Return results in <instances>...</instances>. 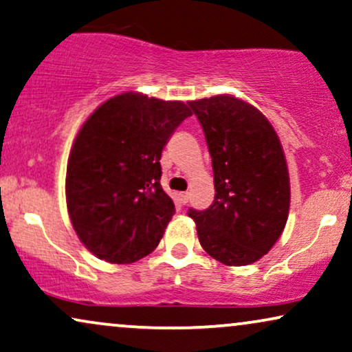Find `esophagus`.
<instances>
[{
    "instance_id": "1",
    "label": "esophagus",
    "mask_w": 352,
    "mask_h": 352,
    "mask_svg": "<svg viewBox=\"0 0 352 352\" xmlns=\"http://www.w3.org/2000/svg\"><path fill=\"white\" fill-rule=\"evenodd\" d=\"M179 199H180L182 204H186V203H188V199H190V195L188 193H180Z\"/></svg>"
}]
</instances>
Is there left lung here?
<instances>
[{
	"instance_id": "obj_1",
	"label": "left lung",
	"mask_w": 352,
	"mask_h": 352,
	"mask_svg": "<svg viewBox=\"0 0 352 352\" xmlns=\"http://www.w3.org/2000/svg\"><path fill=\"white\" fill-rule=\"evenodd\" d=\"M212 157L214 203L190 209L203 250L225 265L270 251L289 210V175L278 135L250 102L217 95L188 102Z\"/></svg>"
}]
</instances>
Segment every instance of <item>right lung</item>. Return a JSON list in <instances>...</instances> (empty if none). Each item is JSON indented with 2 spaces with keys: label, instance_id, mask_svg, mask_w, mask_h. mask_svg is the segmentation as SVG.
I'll return each instance as SVG.
<instances>
[{
  "label": "right lung",
  "instance_id": "right-lung-1",
  "mask_svg": "<svg viewBox=\"0 0 352 352\" xmlns=\"http://www.w3.org/2000/svg\"><path fill=\"white\" fill-rule=\"evenodd\" d=\"M191 116L182 101L122 93L102 102L70 149L65 201L88 251L132 264L156 250L175 214L161 186L162 149Z\"/></svg>",
  "mask_w": 352,
  "mask_h": 352
}]
</instances>
